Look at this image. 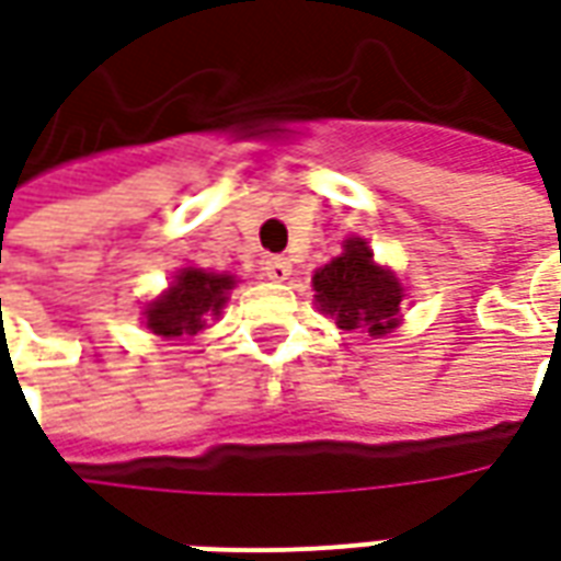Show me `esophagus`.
Segmentation results:
<instances>
[{
    "instance_id": "1",
    "label": "esophagus",
    "mask_w": 561,
    "mask_h": 561,
    "mask_svg": "<svg viewBox=\"0 0 561 561\" xmlns=\"http://www.w3.org/2000/svg\"><path fill=\"white\" fill-rule=\"evenodd\" d=\"M264 276L273 282H285L288 276H291V261L279 255L267 257V261H264Z\"/></svg>"
}]
</instances>
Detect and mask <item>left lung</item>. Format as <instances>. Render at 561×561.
<instances>
[{
  "label": "left lung",
  "mask_w": 561,
  "mask_h": 561,
  "mask_svg": "<svg viewBox=\"0 0 561 561\" xmlns=\"http://www.w3.org/2000/svg\"><path fill=\"white\" fill-rule=\"evenodd\" d=\"M316 300L342 330H366L369 336H385L397 328L402 304L400 282L393 273L376 267L364 240H348L345 252L312 276Z\"/></svg>",
  "instance_id": "1"
}]
</instances>
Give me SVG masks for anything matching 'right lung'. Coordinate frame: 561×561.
<instances>
[{
  "label": "right lung",
  "mask_w": 561,
  "mask_h": 561,
  "mask_svg": "<svg viewBox=\"0 0 561 561\" xmlns=\"http://www.w3.org/2000/svg\"><path fill=\"white\" fill-rule=\"evenodd\" d=\"M233 288L231 276H216L204 270H183L171 291H164L156 304L147 306V328L164 340L195 336L204 330L209 316H219L225 294Z\"/></svg>",
  "instance_id": "add662e5"
}]
</instances>
